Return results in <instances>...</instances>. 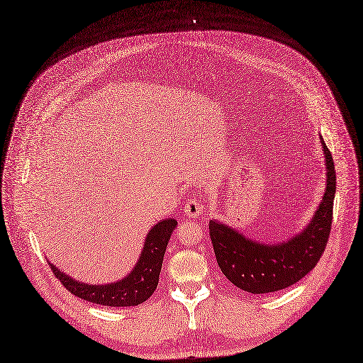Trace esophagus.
Returning a JSON list of instances; mask_svg holds the SVG:
<instances>
[{
    "label": "esophagus",
    "instance_id": "34e87169",
    "mask_svg": "<svg viewBox=\"0 0 363 363\" xmlns=\"http://www.w3.org/2000/svg\"><path fill=\"white\" fill-rule=\"evenodd\" d=\"M201 211H202V205L196 199H191L184 205V214L189 218H196L201 214Z\"/></svg>",
    "mask_w": 363,
    "mask_h": 363
}]
</instances>
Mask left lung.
Wrapping results in <instances>:
<instances>
[{
	"instance_id": "8db88e82",
	"label": "left lung",
	"mask_w": 363,
	"mask_h": 363,
	"mask_svg": "<svg viewBox=\"0 0 363 363\" xmlns=\"http://www.w3.org/2000/svg\"><path fill=\"white\" fill-rule=\"evenodd\" d=\"M322 142L326 165V186L322 202L312 220L288 240L257 242L218 220L210 221V236L218 267L239 289L267 294L294 285L312 270L322 257L333 224L335 167L331 152Z\"/></svg>"
}]
</instances>
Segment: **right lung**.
<instances>
[{
  "label": "right lung",
  "mask_w": 363,
  "mask_h": 363,
  "mask_svg": "<svg viewBox=\"0 0 363 363\" xmlns=\"http://www.w3.org/2000/svg\"><path fill=\"white\" fill-rule=\"evenodd\" d=\"M177 228L174 218H165L149 230L139 262L135 263L133 270L124 276L121 281L105 284V285H90L72 279L71 276L60 272L55 264H50L56 278L71 294L90 303L109 307H130L145 303L158 286L160 273L162 267L164 254L168 245V240Z\"/></svg>",
  "instance_id": "1"
}]
</instances>
